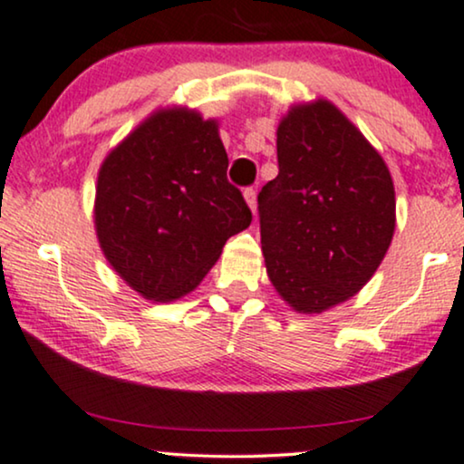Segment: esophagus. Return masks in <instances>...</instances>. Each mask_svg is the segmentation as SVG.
I'll use <instances>...</instances> for the list:
<instances>
[{
  "mask_svg": "<svg viewBox=\"0 0 464 464\" xmlns=\"http://www.w3.org/2000/svg\"><path fill=\"white\" fill-rule=\"evenodd\" d=\"M244 198H246V203H248V208L252 209V212H256V190L255 188H246Z\"/></svg>",
  "mask_w": 464,
  "mask_h": 464,
  "instance_id": "esophagus-1",
  "label": "esophagus"
}]
</instances>
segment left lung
Segmentation results:
<instances>
[{
	"mask_svg": "<svg viewBox=\"0 0 464 464\" xmlns=\"http://www.w3.org/2000/svg\"><path fill=\"white\" fill-rule=\"evenodd\" d=\"M278 175L259 192L267 276L293 310L319 314L353 297L396 227L388 164L330 101L295 104L276 132Z\"/></svg>",
	"mask_w": 464,
	"mask_h": 464,
	"instance_id": "left-lung-1",
	"label": "left lung"
}]
</instances>
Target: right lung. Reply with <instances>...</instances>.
<instances>
[{"instance_id":"add662e5","label":"right lung","mask_w":464,"mask_h":464,"mask_svg":"<svg viewBox=\"0 0 464 464\" xmlns=\"http://www.w3.org/2000/svg\"><path fill=\"white\" fill-rule=\"evenodd\" d=\"M227 167L216 120L184 107L151 113L104 158L98 242L145 300L173 302L197 289L227 239L248 228L252 212Z\"/></svg>"}]
</instances>
